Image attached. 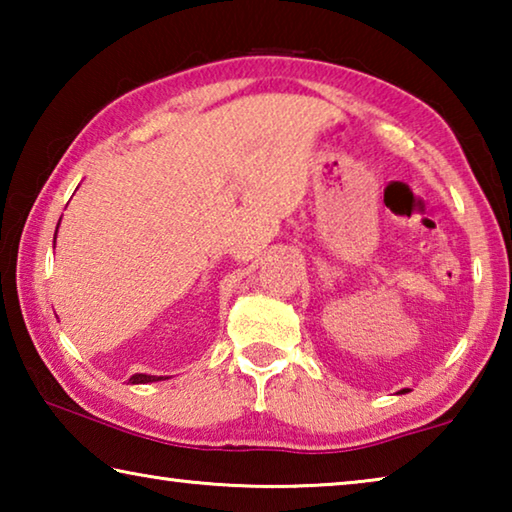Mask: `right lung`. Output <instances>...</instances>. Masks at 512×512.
Listing matches in <instances>:
<instances>
[{
  "instance_id": "obj_1",
  "label": "right lung",
  "mask_w": 512,
  "mask_h": 512,
  "mask_svg": "<svg viewBox=\"0 0 512 512\" xmlns=\"http://www.w3.org/2000/svg\"><path fill=\"white\" fill-rule=\"evenodd\" d=\"M58 225H60V221H58ZM56 232H58V228H56ZM54 246H56V235H54ZM162 377H155V375H142V372H137V375H133L131 379V384H151V381H160ZM167 379V377H164Z\"/></svg>"
}]
</instances>
